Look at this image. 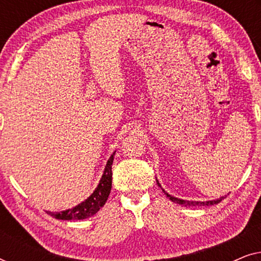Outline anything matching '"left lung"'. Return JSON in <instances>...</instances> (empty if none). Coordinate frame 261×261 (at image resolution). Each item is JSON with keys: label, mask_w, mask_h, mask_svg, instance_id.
I'll use <instances>...</instances> for the list:
<instances>
[{"label": "left lung", "mask_w": 261, "mask_h": 261, "mask_svg": "<svg viewBox=\"0 0 261 261\" xmlns=\"http://www.w3.org/2000/svg\"><path fill=\"white\" fill-rule=\"evenodd\" d=\"M156 183H158V185L160 187V184H159V181L156 180ZM163 191H164V194H165L167 197H169L171 201L172 202H174V203H178V204H183L184 206H199V205H214V204H217V203H220L221 201H222V199L224 198V197H220L219 199H216V201H208V202H194V201H184V199H179V198H176V197H173V196H171V195H169L167 194V192L164 190L163 189Z\"/></svg>", "instance_id": "8db88e82"}]
</instances>
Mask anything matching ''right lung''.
Masks as SVG:
<instances>
[{
	"label": "right lung",
	"mask_w": 261,
	"mask_h": 261,
	"mask_svg": "<svg viewBox=\"0 0 261 261\" xmlns=\"http://www.w3.org/2000/svg\"><path fill=\"white\" fill-rule=\"evenodd\" d=\"M114 154H115V153H113L112 156H110L108 160V163H107L105 173H103L101 180H99L98 187L96 188L94 194H92L90 197H88L84 202H82L81 204L76 205L74 208L67 209L65 212L46 213H47L48 215H51L52 217H55V219L66 221L84 220L87 219V217L95 215V214L106 204L107 199H108V196L110 194V190H112V165L114 160Z\"/></svg>",
	"instance_id": "obj_1"
}]
</instances>
